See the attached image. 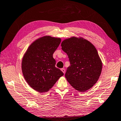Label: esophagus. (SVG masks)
I'll use <instances>...</instances> for the list:
<instances>
[{
	"label": "esophagus",
	"instance_id": "1",
	"mask_svg": "<svg viewBox=\"0 0 121 121\" xmlns=\"http://www.w3.org/2000/svg\"><path fill=\"white\" fill-rule=\"evenodd\" d=\"M61 71H62L64 73H65V69H64V68H61Z\"/></svg>",
	"mask_w": 121,
	"mask_h": 121
}]
</instances>
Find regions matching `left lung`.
Returning a JSON list of instances; mask_svg holds the SVG:
<instances>
[{
	"instance_id": "left-lung-1",
	"label": "left lung",
	"mask_w": 121,
	"mask_h": 121,
	"mask_svg": "<svg viewBox=\"0 0 121 121\" xmlns=\"http://www.w3.org/2000/svg\"><path fill=\"white\" fill-rule=\"evenodd\" d=\"M61 46L70 62L65 73L67 81L79 92L93 87L99 78L102 68L94 45L83 38L73 37L64 40Z\"/></svg>"
}]
</instances>
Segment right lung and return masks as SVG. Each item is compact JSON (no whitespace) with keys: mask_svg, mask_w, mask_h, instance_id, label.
Returning <instances> with one entry per match:
<instances>
[{"mask_svg":"<svg viewBox=\"0 0 121 121\" xmlns=\"http://www.w3.org/2000/svg\"><path fill=\"white\" fill-rule=\"evenodd\" d=\"M60 42L59 38L44 36L33 42L24 56L22 74L29 85L37 92H46L64 75L55 67L53 57Z\"/></svg>","mask_w":121,"mask_h":121,"instance_id":"add662e5","label":"right lung"}]
</instances>
